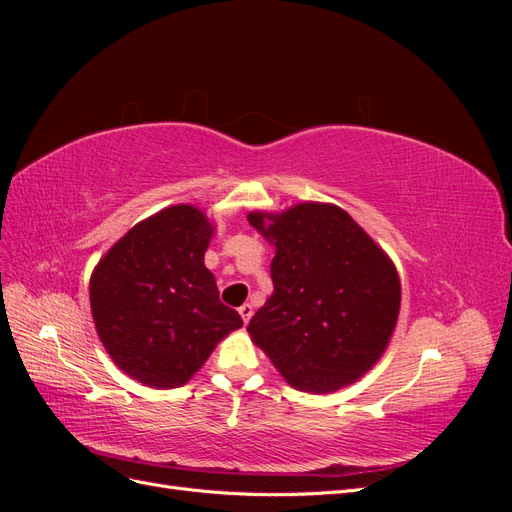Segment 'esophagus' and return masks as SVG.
<instances>
[{"instance_id":"1","label":"esophagus","mask_w":512,"mask_h":512,"mask_svg":"<svg viewBox=\"0 0 512 512\" xmlns=\"http://www.w3.org/2000/svg\"><path fill=\"white\" fill-rule=\"evenodd\" d=\"M239 314H241V318H243V322L247 324L250 322V318H252V314H254V307L250 305V303H245V305H241L239 307Z\"/></svg>"}]
</instances>
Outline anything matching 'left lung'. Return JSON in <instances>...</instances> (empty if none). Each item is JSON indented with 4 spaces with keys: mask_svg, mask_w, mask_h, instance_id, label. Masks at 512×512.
<instances>
[{
    "mask_svg": "<svg viewBox=\"0 0 512 512\" xmlns=\"http://www.w3.org/2000/svg\"><path fill=\"white\" fill-rule=\"evenodd\" d=\"M247 222L275 245L273 294L247 327L254 344L299 391L331 393L359 380L399 316L391 258L335 205L254 211Z\"/></svg>",
    "mask_w": 512,
    "mask_h": 512,
    "instance_id": "8db88e82",
    "label": "left lung"
}]
</instances>
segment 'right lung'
<instances>
[{
    "label": "right lung",
    "mask_w": 512,
    "mask_h": 512,
    "mask_svg": "<svg viewBox=\"0 0 512 512\" xmlns=\"http://www.w3.org/2000/svg\"><path fill=\"white\" fill-rule=\"evenodd\" d=\"M211 237L203 211L168 207L128 230L91 273V314L106 352L153 389L188 382L215 344L243 327L205 267Z\"/></svg>",
    "instance_id": "add662e5"
}]
</instances>
